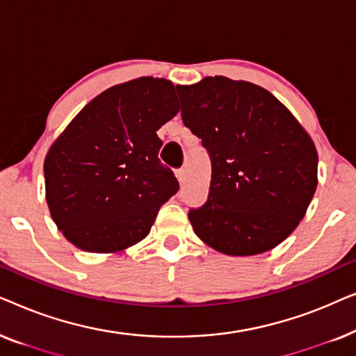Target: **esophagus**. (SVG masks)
<instances>
[{"label": "esophagus", "mask_w": 356, "mask_h": 356, "mask_svg": "<svg viewBox=\"0 0 356 356\" xmlns=\"http://www.w3.org/2000/svg\"><path fill=\"white\" fill-rule=\"evenodd\" d=\"M177 178H178V181H179V184H183L184 183V179H186V172H184L183 168H179V170H177Z\"/></svg>", "instance_id": "obj_1"}]
</instances>
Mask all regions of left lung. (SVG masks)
Wrapping results in <instances>:
<instances>
[{
    "label": "left lung",
    "mask_w": 356,
    "mask_h": 356,
    "mask_svg": "<svg viewBox=\"0 0 356 356\" xmlns=\"http://www.w3.org/2000/svg\"><path fill=\"white\" fill-rule=\"evenodd\" d=\"M181 118L212 162L207 202L193 230L228 256L274 250L298 227L318 186V150L264 87L223 76L177 86Z\"/></svg>",
    "instance_id": "8db88e82"
}]
</instances>
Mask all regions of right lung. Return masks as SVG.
Wrapping results in <instances>:
<instances>
[{"mask_svg":"<svg viewBox=\"0 0 356 356\" xmlns=\"http://www.w3.org/2000/svg\"><path fill=\"white\" fill-rule=\"evenodd\" d=\"M179 111L172 81L138 77L92 99L43 162L58 230L89 252H118L149 235L178 179L159 160L157 131Z\"/></svg>","mask_w":356,"mask_h":356,"instance_id":"1","label":"right lung"}]
</instances>
